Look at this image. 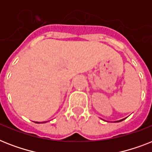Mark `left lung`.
<instances>
[{
  "instance_id": "8db88e82",
  "label": "left lung",
  "mask_w": 152,
  "mask_h": 152,
  "mask_svg": "<svg viewBox=\"0 0 152 152\" xmlns=\"http://www.w3.org/2000/svg\"><path fill=\"white\" fill-rule=\"evenodd\" d=\"M122 120H124V119H122V120H119V121H117V122H121V121H122Z\"/></svg>"
}]
</instances>
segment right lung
Returning a JSON list of instances; mask_svg holds the SVG:
<instances>
[{
    "instance_id": "right-lung-1",
    "label": "right lung",
    "mask_w": 152,
    "mask_h": 152,
    "mask_svg": "<svg viewBox=\"0 0 152 152\" xmlns=\"http://www.w3.org/2000/svg\"><path fill=\"white\" fill-rule=\"evenodd\" d=\"M36 123H40V122H36Z\"/></svg>"
}]
</instances>
